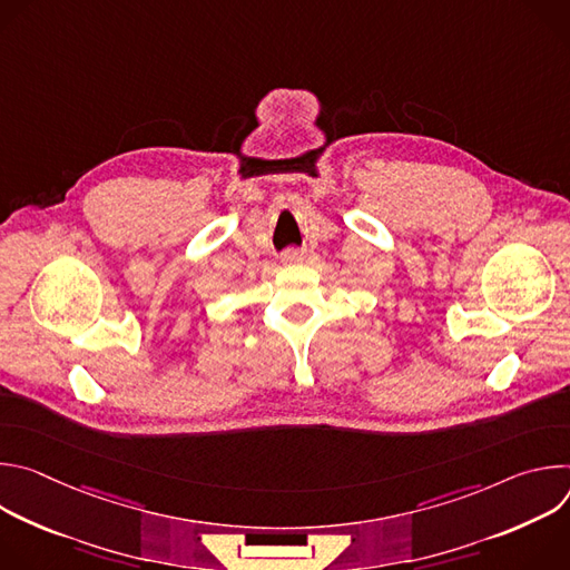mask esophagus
Segmentation results:
<instances>
[{
  "mask_svg": "<svg viewBox=\"0 0 570 570\" xmlns=\"http://www.w3.org/2000/svg\"><path fill=\"white\" fill-rule=\"evenodd\" d=\"M304 250H299V248H288L284 255H282V262L284 264H302L304 262Z\"/></svg>",
  "mask_w": 570,
  "mask_h": 570,
  "instance_id": "esophagus-1",
  "label": "esophagus"
}]
</instances>
